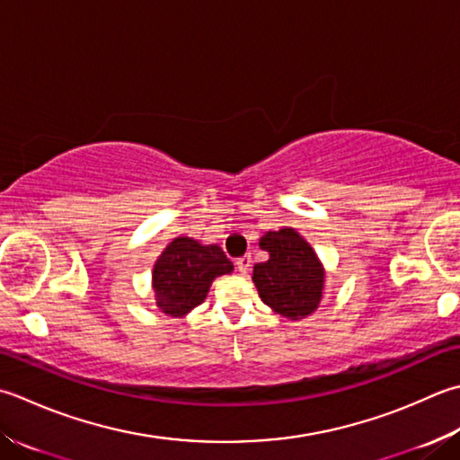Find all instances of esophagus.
I'll list each match as a JSON object with an SVG mask.
<instances>
[{"label": "esophagus", "instance_id": "34e87169", "mask_svg": "<svg viewBox=\"0 0 460 460\" xmlns=\"http://www.w3.org/2000/svg\"><path fill=\"white\" fill-rule=\"evenodd\" d=\"M251 263H253V259H251V255H243V257H239V259L235 261L237 271H239L241 275H247V271L251 269Z\"/></svg>", "mask_w": 460, "mask_h": 460}]
</instances>
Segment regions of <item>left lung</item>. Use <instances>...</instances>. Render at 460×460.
I'll return each instance as SVG.
<instances>
[{
	"mask_svg": "<svg viewBox=\"0 0 460 460\" xmlns=\"http://www.w3.org/2000/svg\"><path fill=\"white\" fill-rule=\"evenodd\" d=\"M259 245L269 259L253 269L259 296L289 319L307 317L319 307L325 273L311 245L293 229L269 231Z\"/></svg>",
	"mask_w": 460,
	"mask_h": 460,
	"instance_id": "left-lung-1",
	"label": "left lung"
}]
</instances>
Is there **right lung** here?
<instances>
[{"instance_id": "add662e5", "label": "right lung", "mask_w": 460, "mask_h": 460, "mask_svg": "<svg viewBox=\"0 0 460 460\" xmlns=\"http://www.w3.org/2000/svg\"><path fill=\"white\" fill-rule=\"evenodd\" d=\"M233 263L217 245L177 237L153 267L157 307L171 317H183L209 293L215 277L231 273Z\"/></svg>"}]
</instances>
